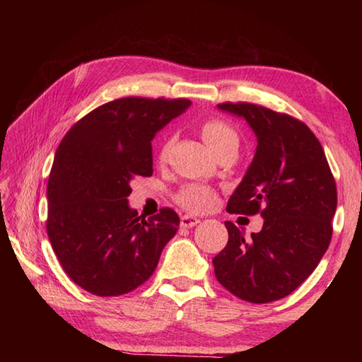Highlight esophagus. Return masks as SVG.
<instances>
[{"mask_svg": "<svg viewBox=\"0 0 362 362\" xmlns=\"http://www.w3.org/2000/svg\"><path fill=\"white\" fill-rule=\"evenodd\" d=\"M198 223H199V218L194 216H189V214H185V216H182V218H180V225L183 226V228H193V226Z\"/></svg>", "mask_w": 362, "mask_h": 362, "instance_id": "obj_1", "label": "esophagus"}]
</instances>
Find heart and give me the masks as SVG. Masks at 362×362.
<instances>
[{
    "label": "heart",
    "mask_w": 362,
    "mask_h": 362,
    "mask_svg": "<svg viewBox=\"0 0 362 362\" xmlns=\"http://www.w3.org/2000/svg\"><path fill=\"white\" fill-rule=\"evenodd\" d=\"M201 134H203V139L206 140V144L209 145V148L212 151L218 150L220 146H223L226 144H238L236 131L222 119H206L203 122V126H201ZM170 142H173V140L166 139V142L161 146L159 156L166 158ZM175 199L177 203L182 204L185 209L199 212L206 211L207 207H211L214 204L216 193H214L209 187L199 185V183H188V185L180 188V192L177 193Z\"/></svg>",
    "instance_id": "b5f03b06"
}]
</instances>
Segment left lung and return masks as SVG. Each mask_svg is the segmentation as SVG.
<instances>
[{
	"instance_id": "8db88e82",
	"label": "left lung",
	"mask_w": 362,
	"mask_h": 362,
	"mask_svg": "<svg viewBox=\"0 0 362 362\" xmlns=\"http://www.w3.org/2000/svg\"><path fill=\"white\" fill-rule=\"evenodd\" d=\"M244 118L257 148L226 211L260 214L263 226L250 240L225 222L228 243L214 257L218 283L246 302L268 303L289 296L315 272L332 238L337 188L326 155L302 121L254 103H222Z\"/></svg>"
}]
</instances>
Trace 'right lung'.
Returning <instances> with one entry per match:
<instances>
[{"label": "right lung", "mask_w": 362, "mask_h": 362, "mask_svg": "<svg viewBox=\"0 0 362 362\" xmlns=\"http://www.w3.org/2000/svg\"><path fill=\"white\" fill-rule=\"evenodd\" d=\"M192 105L124 97L95 108L65 134L47 182V235L73 283L100 297L148 279L180 218L166 207L140 220L131 182L153 174L151 140Z\"/></svg>", "instance_id": "right-lung-1"}]
</instances>
